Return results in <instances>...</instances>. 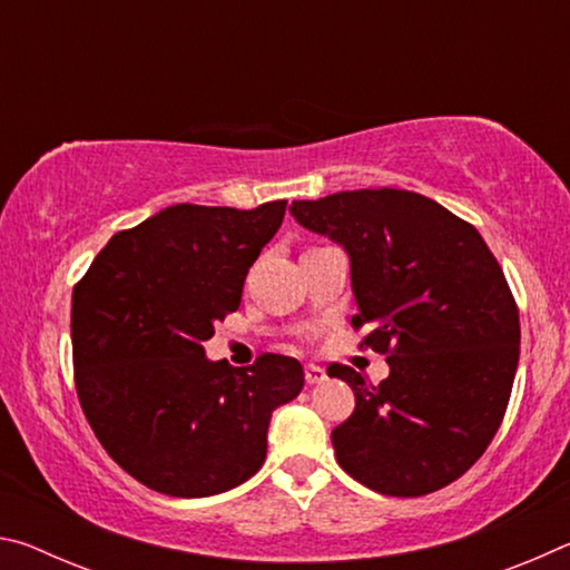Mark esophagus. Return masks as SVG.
<instances>
[{"label":"esophagus","mask_w":570,"mask_h":570,"mask_svg":"<svg viewBox=\"0 0 570 570\" xmlns=\"http://www.w3.org/2000/svg\"><path fill=\"white\" fill-rule=\"evenodd\" d=\"M304 377H306V384H320L326 380V372L322 370L320 364H306L304 366Z\"/></svg>","instance_id":"esophagus-1"}]
</instances>
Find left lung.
<instances>
[{
	"label": "left lung",
	"instance_id": "1",
	"mask_svg": "<svg viewBox=\"0 0 570 570\" xmlns=\"http://www.w3.org/2000/svg\"><path fill=\"white\" fill-rule=\"evenodd\" d=\"M294 218L352 258L360 346L387 356L372 384L332 362L354 412L332 430L336 462L382 495L420 498L475 465L513 390L518 304L493 250L468 220L412 190L362 188L294 200Z\"/></svg>",
	"mask_w": 570,
	"mask_h": 570
}]
</instances>
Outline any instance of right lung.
<instances>
[{
    "label": "right lung",
    "instance_id": "right-lung-1",
    "mask_svg": "<svg viewBox=\"0 0 570 570\" xmlns=\"http://www.w3.org/2000/svg\"><path fill=\"white\" fill-rule=\"evenodd\" d=\"M284 214L286 200L170 206L118 230L72 288L77 400L108 455L156 493L240 485L264 465L272 412L304 387L294 356L230 370L204 352Z\"/></svg>",
    "mask_w": 570,
    "mask_h": 570
}]
</instances>
